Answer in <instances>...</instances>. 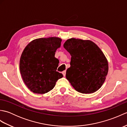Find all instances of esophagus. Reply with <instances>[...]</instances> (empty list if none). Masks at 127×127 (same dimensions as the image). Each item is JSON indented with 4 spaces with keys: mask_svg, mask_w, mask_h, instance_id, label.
<instances>
[{
    "mask_svg": "<svg viewBox=\"0 0 127 127\" xmlns=\"http://www.w3.org/2000/svg\"><path fill=\"white\" fill-rule=\"evenodd\" d=\"M62 74H63L64 76H65V74H66V71H65V70L63 71V72H62Z\"/></svg>",
    "mask_w": 127,
    "mask_h": 127,
    "instance_id": "1",
    "label": "esophagus"
}]
</instances>
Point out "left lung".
Instances as JSON below:
<instances>
[{
  "label": "left lung",
  "mask_w": 127,
  "mask_h": 127,
  "mask_svg": "<svg viewBox=\"0 0 127 127\" xmlns=\"http://www.w3.org/2000/svg\"><path fill=\"white\" fill-rule=\"evenodd\" d=\"M63 46L71 56L66 79L79 92H95L103 85L108 73V62L104 53L89 40L70 38Z\"/></svg>",
  "instance_id": "obj_1"
}]
</instances>
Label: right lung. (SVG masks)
I'll return each instance as SVG.
<instances>
[{
    "label": "right lung",
    "mask_w": 127,
    "mask_h": 127,
    "mask_svg": "<svg viewBox=\"0 0 127 127\" xmlns=\"http://www.w3.org/2000/svg\"><path fill=\"white\" fill-rule=\"evenodd\" d=\"M58 37L38 38L26 46L20 60L21 76L32 92L45 94L55 87L63 75L57 71L59 60L55 55L61 46Z\"/></svg>",
    "instance_id": "1"
}]
</instances>
